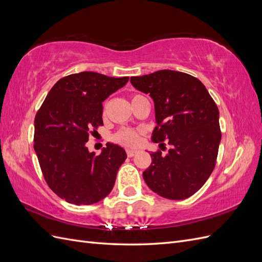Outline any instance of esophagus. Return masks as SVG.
<instances>
[{
  "label": "esophagus",
  "instance_id": "esophagus-1",
  "mask_svg": "<svg viewBox=\"0 0 262 262\" xmlns=\"http://www.w3.org/2000/svg\"><path fill=\"white\" fill-rule=\"evenodd\" d=\"M137 153V150L134 149H126V155H128V157H133Z\"/></svg>",
  "mask_w": 262,
  "mask_h": 262
}]
</instances>
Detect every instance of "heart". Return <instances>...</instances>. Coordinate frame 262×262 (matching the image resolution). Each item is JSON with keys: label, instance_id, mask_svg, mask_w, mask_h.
<instances>
[{"label": "heart", "instance_id": "1", "mask_svg": "<svg viewBox=\"0 0 262 262\" xmlns=\"http://www.w3.org/2000/svg\"><path fill=\"white\" fill-rule=\"evenodd\" d=\"M143 97L141 95H134L132 97V100ZM114 140L118 143H120L125 146H138L140 143V131L139 130H134L130 128H123L121 130H119L114 137Z\"/></svg>", "mask_w": 262, "mask_h": 262}]
</instances>
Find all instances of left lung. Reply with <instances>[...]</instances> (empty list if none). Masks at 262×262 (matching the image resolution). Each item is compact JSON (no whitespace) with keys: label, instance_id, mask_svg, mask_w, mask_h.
<instances>
[{"label":"left lung","instance_id":"8db88e82","mask_svg":"<svg viewBox=\"0 0 262 262\" xmlns=\"http://www.w3.org/2000/svg\"><path fill=\"white\" fill-rule=\"evenodd\" d=\"M130 82L154 100L152 141L170 145L166 155L150 153L152 164L143 172L146 185L166 199H187L215 167L222 138L217 106L205 86L187 73L161 70Z\"/></svg>","mask_w":262,"mask_h":262}]
</instances>
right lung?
Returning a JSON list of instances; mask_svg holds the SVG:
<instances>
[{"mask_svg": "<svg viewBox=\"0 0 262 262\" xmlns=\"http://www.w3.org/2000/svg\"><path fill=\"white\" fill-rule=\"evenodd\" d=\"M128 76L81 72L53 85L35 118L34 148L52 191L69 203L94 204L112 191L125 150L107 143L99 155L86 146L102 125V101L121 89Z\"/></svg>", "mask_w": 262, "mask_h": 262, "instance_id": "1", "label": "right lung"}]
</instances>
